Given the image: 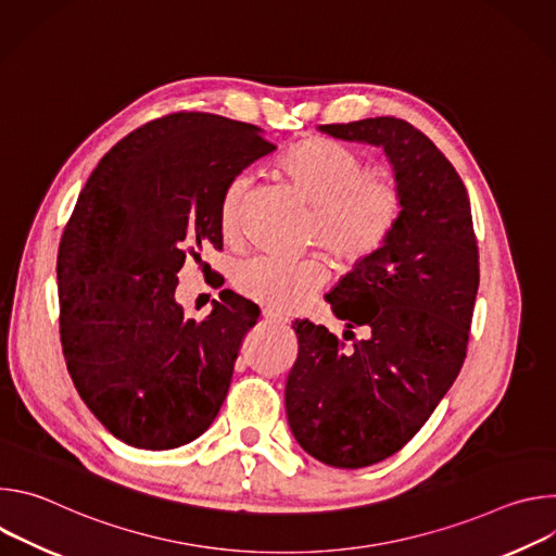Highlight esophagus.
Masks as SVG:
<instances>
[{
  "mask_svg": "<svg viewBox=\"0 0 556 556\" xmlns=\"http://www.w3.org/2000/svg\"><path fill=\"white\" fill-rule=\"evenodd\" d=\"M262 319L268 324V326H286L288 324V316L273 309V307H264L262 309Z\"/></svg>",
  "mask_w": 556,
  "mask_h": 556,
  "instance_id": "obj_1",
  "label": "esophagus"
}]
</instances>
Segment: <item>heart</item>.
<instances>
[{"instance_id": "obj_1", "label": "heart", "mask_w": 556, "mask_h": 556, "mask_svg": "<svg viewBox=\"0 0 556 556\" xmlns=\"http://www.w3.org/2000/svg\"><path fill=\"white\" fill-rule=\"evenodd\" d=\"M279 169L312 206V235L339 260L363 262L387 240L401 215V193L382 174H365L363 155L326 138H307L279 157ZM251 178L237 174L219 198V228L226 240L240 232ZM328 279L321 260L260 255L235 270V288L273 309H296Z\"/></svg>"}]
</instances>
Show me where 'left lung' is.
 <instances>
[{
    "mask_svg": "<svg viewBox=\"0 0 556 556\" xmlns=\"http://www.w3.org/2000/svg\"><path fill=\"white\" fill-rule=\"evenodd\" d=\"M324 134L382 147L401 193L389 240L339 279L326 301L352 350L324 326L294 321L299 354L286 382L299 446L337 468L401 451L457 378L468 343L480 255L466 187L444 153L393 116L321 125Z\"/></svg>",
    "mask_w": 556,
    "mask_h": 556,
    "instance_id": "obj_1",
    "label": "left lung"
}]
</instances>
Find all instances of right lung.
<instances>
[{
  "instance_id": "right-lung-1",
  "label": "right lung",
  "mask_w": 556,
  "mask_h": 556,
  "mask_svg": "<svg viewBox=\"0 0 556 556\" xmlns=\"http://www.w3.org/2000/svg\"><path fill=\"white\" fill-rule=\"evenodd\" d=\"M273 151L255 125L180 112L116 142L78 195L56 260L61 345L78 395L121 442L167 451L215 420L260 307L222 290L195 324L178 273L222 249L224 187Z\"/></svg>"
}]
</instances>
